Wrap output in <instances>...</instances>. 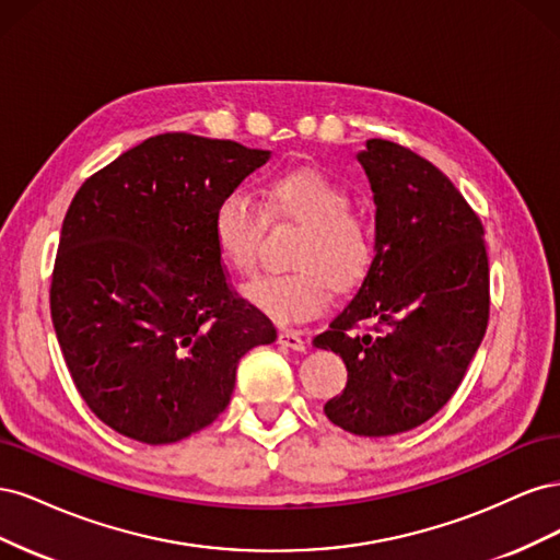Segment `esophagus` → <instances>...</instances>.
<instances>
[{
  "label": "esophagus",
  "mask_w": 560,
  "mask_h": 560,
  "mask_svg": "<svg viewBox=\"0 0 560 560\" xmlns=\"http://www.w3.org/2000/svg\"><path fill=\"white\" fill-rule=\"evenodd\" d=\"M278 343L292 350H306V341H303L299 331H292V329H282L278 334Z\"/></svg>",
  "instance_id": "34e87169"
}]
</instances>
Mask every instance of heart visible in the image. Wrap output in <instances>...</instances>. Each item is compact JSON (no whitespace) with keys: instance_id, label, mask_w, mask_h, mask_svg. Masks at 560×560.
<instances>
[{"instance_id":"b5f03b06","label":"heart","mask_w":560,"mask_h":560,"mask_svg":"<svg viewBox=\"0 0 560 560\" xmlns=\"http://www.w3.org/2000/svg\"><path fill=\"white\" fill-rule=\"evenodd\" d=\"M264 212L245 191L233 189L212 210L214 247L235 273L257 266L268 219L303 226L292 254V273L261 276L245 296L280 325H296L325 311L329 292H350L374 266V235L354 217L352 198L341 182L317 167H296L264 182Z\"/></svg>"}]
</instances>
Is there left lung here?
<instances>
[{
    "instance_id": "obj_1",
    "label": "left lung",
    "mask_w": 560,
    "mask_h": 560,
    "mask_svg": "<svg viewBox=\"0 0 560 560\" xmlns=\"http://www.w3.org/2000/svg\"><path fill=\"white\" fill-rule=\"evenodd\" d=\"M358 161L376 202V257L313 343L348 369L327 418L352 434L389 436L430 420L463 383L488 327V254L481 219L430 161L387 140H366ZM360 320L380 334L354 335Z\"/></svg>"
}]
</instances>
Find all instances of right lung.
<instances>
[{"label": "right lung", "instance_id": "right-lung-1", "mask_svg": "<svg viewBox=\"0 0 560 560\" xmlns=\"http://www.w3.org/2000/svg\"><path fill=\"white\" fill-rule=\"evenodd\" d=\"M270 151L189 132L128 149L65 214L50 317L89 409L142 444H173L222 413L247 350L276 327L229 287L212 210Z\"/></svg>", "mask_w": 560, "mask_h": 560}]
</instances>
